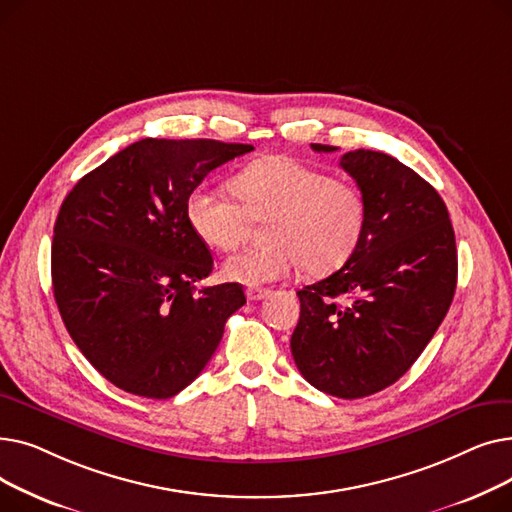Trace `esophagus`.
I'll use <instances>...</instances> for the list:
<instances>
[{"instance_id": "esophagus-1", "label": "esophagus", "mask_w": 512, "mask_h": 512, "mask_svg": "<svg viewBox=\"0 0 512 512\" xmlns=\"http://www.w3.org/2000/svg\"><path fill=\"white\" fill-rule=\"evenodd\" d=\"M272 290H267V288H259V286H249L247 290H245V294H247V299L249 301H261V299H265L267 294H270Z\"/></svg>"}]
</instances>
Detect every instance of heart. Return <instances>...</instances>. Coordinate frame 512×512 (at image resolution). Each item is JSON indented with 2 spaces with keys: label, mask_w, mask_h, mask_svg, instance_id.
I'll return each mask as SVG.
<instances>
[{
  "label": "heart",
  "mask_w": 512,
  "mask_h": 512,
  "mask_svg": "<svg viewBox=\"0 0 512 512\" xmlns=\"http://www.w3.org/2000/svg\"><path fill=\"white\" fill-rule=\"evenodd\" d=\"M222 188L197 186L186 199V218L215 251H232L263 222V245L247 247L224 263V276L265 284L290 276L299 265L309 276H328L351 259L367 224L359 188L294 157L257 159Z\"/></svg>",
  "instance_id": "b5f03b06"
}]
</instances>
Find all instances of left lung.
Here are the masks:
<instances>
[{
	"mask_svg": "<svg viewBox=\"0 0 512 512\" xmlns=\"http://www.w3.org/2000/svg\"><path fill=\"white\" fill-rule=\"evenodd\" d=\"M340 166L365 197V234L338 272L297 292L290 351L311 386L353 400L388 388L419 359L448 313L459 263L448 209L415 170L365 149L344 153Z\"/></svg>",
	"mask_w": 512,
	"mask_h": 512,
	"instance_id": "left-lung-1",
	"label": "left lung"
}]
</instances>
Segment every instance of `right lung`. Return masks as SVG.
Returning a JSON list of instances; mask_svg holds the SVG:
<instances>
[{"label": "right lung", "mask_w": 512, "mask_h": 512, "mask_svg": "<svg viewBox=\"0 0 512 512\" xmlns=\"http://www.w3.org/2000/svg\"><path fill=\"white\" fill-rule=\"evenodd\" d=\"M253 145L143 139L80 178L51 242L64 326L89 363L124 392L172 398L203 371L240 284L197 290L213 257L186 218L203 178Z\"/></svg>", "instance_id": "add662e5"}]
</instances>
